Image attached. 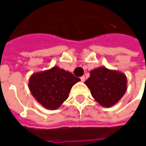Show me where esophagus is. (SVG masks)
<instances>
[{
    "label": "esophagus",
    "instance_id": "1",
    "mask_svg": "<svg viewBox=\"0 0 146 146\" xmlns=\"http://www.w3.org/2000/svg\"><path fill=\"white\" fill-rule=\"evenodd\" d=\"M85 80H86V78L84 77V76L81 77V81H82V82H85Z\"/></svg>",
    "mask_w": 146,
    "mask_h": 146
}]
</instances>
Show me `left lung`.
<instances>
[{"mask_svg": "<svg viewBox=\"0 0 146 146\" xmlns=\"http://www.w3.org/2000/svg\"><path fill=\"white\" fill-rule=\"evenodd\" d=\"M127 77L122 72L99 67L90 72V78L85 84L92 96L105 108L117 104L127 92Z\"/></svg>", "mask_w": 146, "mask_h": 146, "instance_id": "left-lung-1", "label": "left lung"}]
</instances>
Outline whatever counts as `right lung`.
I'll return each instance as SVG.
<instances>
[{
  "instance_id": "obj_1",
  "label": "right lung",
  "mask_w": 146,
  "mask_h": 146,
  "mask_svg": "<svg viewBox=\"0 0 146 146\" xmlns=\"http://www.w3.org/2000/svg\"><path fill=\"white\" fill-rule=\"evenodd\" d=\"M80 78L58 66L33 73L29 78V88L33 96L43 107L57 110L68 97L71 88Z\"/></svg>"
}]
</instances>
